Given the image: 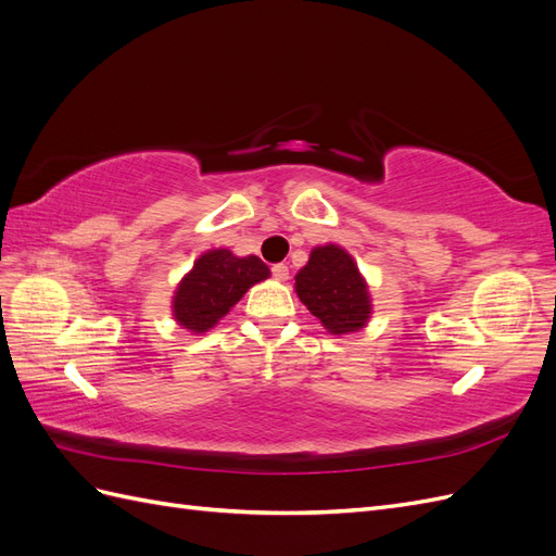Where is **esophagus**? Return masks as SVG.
I'll return each mask as SVG.
<instances>
[{"label": "esophagus", "mask_w": 556, "mask_h": 556, "mask_svg": "<svg viewBox=\"0 0 556 556\" xmlns=\"http://www.w3.org/2000/svg\"><path fill=\"white\" fill-rule=\"evenodd\" d=\"M271 271H274V278H276V280H280V282H285V280L290 278V268L285 266V264H276V266L271 268Z\"/></svg>", "instance_id": "esophagus-1"}]
</instances>
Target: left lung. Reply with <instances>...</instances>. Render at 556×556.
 <instances>
[{
    "label": "left lung",
    "mask_w": 556,
    "mask_h": 556,
    "mask_svg": "<svg viewBox=\"0 0 556 556\" xmlns=\"http://www.w3.org/2000/svg\"><path fill=\"white\" fill-rule=\"evenodd\" d=\"M296 296L333 336L359 331L374 313L368 282L350 252L336 243L317 245L294 276Z\"/></svg>",
    "instance_id": "obj_1"
}]
</instances>
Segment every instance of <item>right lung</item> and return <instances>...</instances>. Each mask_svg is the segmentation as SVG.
Returning <instances> with one entry per match:
<instances>
[{"label": "right lung", "mask_w": 556, "mask_h": 556, "mask_svg": "<svg viewBox=\"0 0 556 556\" xmlns=\"http://www.w3.org/2000/svg\"><path fill=\"white\" fill-rule=\"evenodd\" d=\"M271 276L255 257H237L227 248L206 250L178 282L172 299V315L190 333H206L239 304L241 296Z\"/></svg>", "instance_id": "1"}]
</instances>
